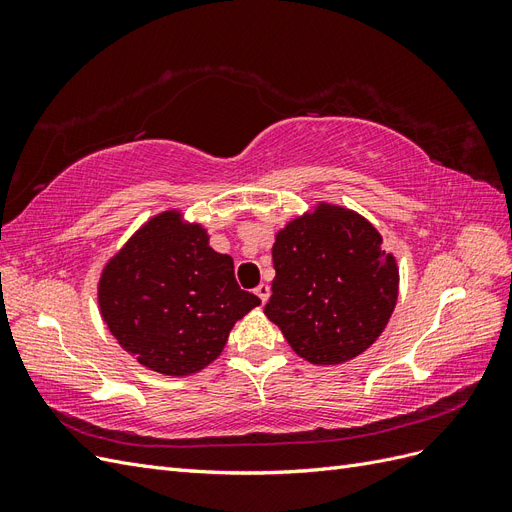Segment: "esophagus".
I'll use <instances>...</instances> for the list:
<instances>
[{"instance_id":"34e87169","label":"esophagus","mask_w":512,"mask_h":512,"mask_svg":"<svg viewBox=\"0 0 512 512\" xmlns=\"http://www.w3.org/2000/svg\"><path fill=\"white\" fill-rule=\"evenodd\" d=\"M254 292L258 294V299H260L262 303H267L269 294H271V286H269V284H260V286L254 290Z\"/></svg>"}]
</instances>
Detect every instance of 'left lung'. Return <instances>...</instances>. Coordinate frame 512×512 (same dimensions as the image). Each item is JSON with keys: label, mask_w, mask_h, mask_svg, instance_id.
Masks as SVG:
<instances>
[{"label": "left lung", "mask_w": 512, "mask_h": 512, "mask_svg": "<svg viewBox=\"0 0 512 512\" xmlns=\"http://www.w3.org/2000/svg\"><path fill=\"white\" fill-rule=\"evenodd\" d=\"M273 267L265 316L314 365L363 354L397 305L395 256L374 224L346 207L318 203L277 230Z\"/></svg>", "instance_id": "left-lung-1"}]
</instances>
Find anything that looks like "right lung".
<instances>
[{
  "label": "right lung",
  "instance_id": "obj_1",
  "mask_svg": "<svg viewBox=\"0 0 512 512\" xmlns=\"http://www.w3.org/2000/svg\"><path fill=\"white\" fill-rule=\"evenodd\" d=\"M98 305L108 331L134 361L181 378L218 359L230 329L260 299L239 288L235 262L213 250L207 228L168 209L106 262Z\"/></svg>",
  "mask_w": 512,
  "mask_h": 512
}]
</instances>
